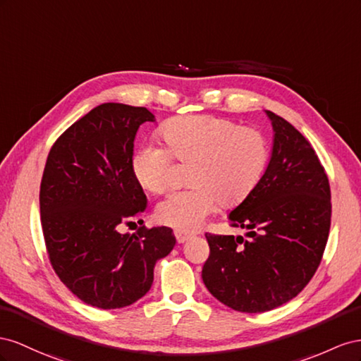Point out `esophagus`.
Instances as JSON below:
<instances>
[{
    "label": "esophagus",
    "mask_w": 361,
    "mask_h": 361,
    "mask_svg": "<svg viewBox=\"0 0 361 361\" xmlns=\"http://www.w3.org/2000/svg\"><path fill=\"white\" fill-rule=\"evenodd\" d=\"M173 234H175V239H177L178 243H184V242L189 240L192 238L190 233H186V231H183V230H175Z\"/></svg>",
    "instance_id": "34e87169"
}]
</instances>
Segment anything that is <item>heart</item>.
<instances>
[{"instance_id":"1","label":"heart","mask_w":361,"mask_h":361,"mask_svg":"<svg viewBox=\"0 0 361 361\" xmlns=\"http://www.w3.org/2000/svg\"><path fill=\"white\" fill-rule=\"evenodd\" d=\"M169 149L147 142L135 152L131 171L142 188L160 193L169 186L175 157L195 161L192 189L171 192L157 205V219L184 231L197 230L225 204L242 201L259 183L269 159V147L260 131L214 116H181L161 128Z\"/></svg>"}]
</instances>
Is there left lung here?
<instances>
[{"label": "left lung", "mask_w": 361, "mask_h": 361, "mask_svg": "<svg viewBox=\"0 0 361 361\" xmlns=\"http://www.w3.org/2000/svg\"><path fill=\"white\" fill-rule=\"evenodd\" d=\"M271 157L255 188L228 213L242 235L205 234L202 281L242 313L274 310L300 293L321 263L331 224V192L314 149L292 123L264 110Z\"/></svg>", "instance_id": "8db88e82"}]
</instances>
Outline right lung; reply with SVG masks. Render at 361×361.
Instances as JSON below:
<instances>
[{
	"label": "right lung",
	"mask_w": 361,
	"mask_h": 361,
	"mask_svg": "<svg viewBox=\"0 0 361 361\" xmlns=\"http://www.w3.org/2000/svg\"><path fill=\"white\" fill-rule=\"evenodd\" d=\"M154 121L145 107L104 102L72 123L47 159L39 201L49 262L72 293L102 310L140 300L177 242L168 226L119 231L147 210L131 160L139 127Z\"/></svg>",
	"instance_id": "1"
}]
</instances>
